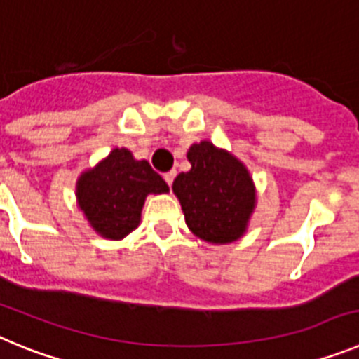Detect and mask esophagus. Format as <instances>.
I'll return each instance as SVG.
<instances>
[{
  "mask_svg": "<svg viewBox=\"0 0 359 359\" xmlns=\"http://www.w3.org/2000/svg\"><path fill=\"white\" fill-rule=\"evenodd\" d=\"M174 177H176V170H170V172L163 174V180H165V182H167V185H169V187L172 185Z\"/></svg>",
  "mask_w": 359,
  "mask_h": 359,
  "instance_id": "34e87169",
  "label": "esophagus"
}]
</instances>
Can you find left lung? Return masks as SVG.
<instances>
[{
	"mask_svg": "<svg viewBox=\"0 0 359 359\" xmlns=\"http://www.w3.org/2000/svg\"><path fill=\"white\" fill-rule=\"evenodd\" d=\"M189 172L174 180L189 230L208 244H230L246 233L257 207V189L248 167L210 140L190 145Z\"/></svg>",
	"mask_w": 359,
	"mask_h": 359,
	"instance_id": "obj_1",
	"label": "left lung"
}]
</instances>
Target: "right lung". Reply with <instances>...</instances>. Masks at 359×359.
Wrapping results in <instances>:
<instances>
[{
  "mask_svg": "<svg viewBox=\"0 0 359 359\" xmlns=\"http://www.w3.org/2000/svg\"><path fill=\"white\" fill-rule=\"evenodd\" d=\"M167 192L169 185L149 161L136 160L126 147H115L82 170L75 185L79 210L97 236L109 241H122L138 228L149 194Z\"/></svg>",
  "mask_w": 359,
  "mask_h": 359,
  "instance_id": "add662e5",
  "label": "right lung"
}]
</instances>
